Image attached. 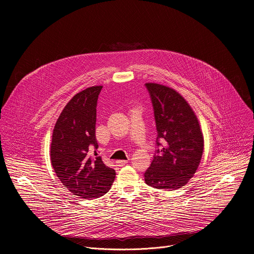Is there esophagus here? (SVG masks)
<instances>
[{
    "label": "esophagus",
    "mask_w": 254,
    "mask_h": 254,
    "mask_svg": "<svg viewBox=\"0 0 254 254\" xmlns=\"http://www.w3.org/2000/svg\"><path fill=\"white\" fill-rule=\"evenodd\" d=\"M116 164L118 167H124L126 164H127V160H118L116 162Z\"/></svg>",
    "instance_id": "obj_1"
}]
</instances>
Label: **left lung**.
Segmentation results:
<instances>
[{"label":"left lung","instance_id":"1","mask_svg":"<svg viewBox=\"0 0 254 254\" xmlns=\"http://www.w3.org/2000/svg\"><path fill=\"white\" fill-rule=\"evenodd\" d=\"M153 104L157 150L144 181L154 188L177 190L188 183L200 164L204 139L188 102L174 89L144 84Z\"/></svg>","mask_w":254,"mask_h":254}]
</instances>
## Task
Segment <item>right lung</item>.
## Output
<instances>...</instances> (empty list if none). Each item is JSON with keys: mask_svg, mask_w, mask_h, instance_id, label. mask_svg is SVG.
<instances>
[{"mask_svg": "<svg viewBox=\"0 0 254 254\" xmlns=\"http://www.w3.org/2000/svg\"><path fill=\"white\" fill-rule=\"evenodd\" d=\"M101 88L88 87L72 97L52 135L50 157L56 176L72 194L84 199L103 196L116 178V171L105 166L96 152V106Z\"/></svg>", "mask_w": 254, "mask_h": 254, "instance_id": "1", "label": "right lung"}]
</instances>
